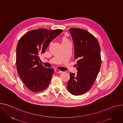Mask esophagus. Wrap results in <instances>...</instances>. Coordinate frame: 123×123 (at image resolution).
Wrapping results in <instances>:
<instances>
[{"instance_id":"1","label":"esophagus","mask_w":123,"mask_h":123,"mask_svg":"<svg viewBox=\"0 0 123 123\" xmlns=\"http://www.w3.org/2000/svg\"><path fill=\"white\" fill-rule=\"evenodd\" d=\"M55 72H56V73H59V74H61V73H62L63 72L62 71H60V70H59V69H55Z\"/></svg>"}]
</instances>
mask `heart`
<instances>
[{"instance_id": "heart-1", "label": "heart", "mask_w": 123, "mask_h": 123, "mask_svg": "<svg viewBox=\"0 0 123 123\" xmlns=\"http://www.w3.org/2000/svg\"><path fill=\"white\" fill-rule=\"evenodd\" d=\"M67 41H68V39H67V38L65 37H64L62 38V42H67Z\"/></svg>"}]
</instances>
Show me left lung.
I'll list each match as a JSON object with an SVG mask.
<instances>
[{
	"mask_svg": "<svg viewBox=\"0 0 123 123\" xmlns=\"http://www.w3.org/2000/svg\"><path fill=\"white\" fill-rule=\"evenodd\" d=\"M69 32L74 43L78 71L76 74L69 73L67 87L71 94L80 95L91 89L97 78L101 66L100 47L96 37L85 30L74 28Z\"/></svg>",
	"mask_w": 123,
	"mask_h": 123,
	"instance_id": "obj_1",
	"label": "left lung"
}]
</instances>
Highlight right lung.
I'll list each match as a JSON object with an SVG mask.
<instances>
[{
	"label": "right lung",
	"instance_id": "1",
	"mask_svg": "<svg viewBox=\"0 0 123 123\" xmlns=\"http://www.w3.org/2000/svg\"><path fill=\"white\" fill-rule=\"evenodd\" d=\"M62 30L38 29L31 30L20 38L16 54V68L22 81L32 92L43 91L49 85L54 73L40 63V56L45 53L49 43Z\"/></svg>",
	"mask_w": 123,
	"mask_h": 123
}]
</instances>
